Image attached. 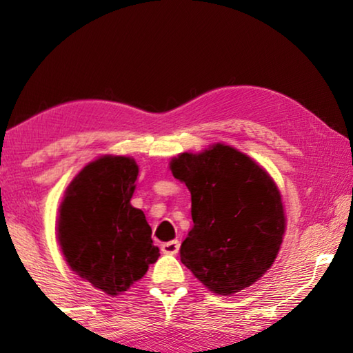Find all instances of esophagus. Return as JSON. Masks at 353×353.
Masks as SVG:
<instances>
[{"label":"esophagus","instance_id":"34e87169","mask_svg":"<svg viewBox=\"0 0 353 353\" xmlns=\"http://www.w3.org/2000/svg\"><path fill=\"white\" fill-rule=\"evenodd\" d=\"M179 248H181V243H179L177 240L163 243L162 246H160V249H162V252L166 254V255H176L179 252Z\"/></svg>","mask_w":353,"mask_h":353}]
</instances>
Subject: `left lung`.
<instances>
[{
	"label": "left lung",
	"instance_id": "obj_1",
	"mask_svg": "<svg viewBox=\"0 0 353 353\" xmlns=\"http://www.w3.org/2000/svg\"><path fill=\"white\" fill-rule=\"evenodd\" d=\"M170 168L191 193L193 229L181 246V261L221 296L255 283L276 260L286 227L272 177L221 143L177 155Z\"/></svg>",
	"mask_w": 353,
	"mask_h": 353
}]
</instances>
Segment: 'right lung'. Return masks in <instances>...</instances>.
<instances>
[{
  "label": "right lung",
  "mask_w": 353,
  "mask_h": 353,
  "mask_svg": "<svg viewBox=\"0 0 353 353\" xmlns=\"http://www.w3.org/2000/svg\"><path fill=\"white\" fill-rule=\"evenodd\" d=\"M139 165L103 155L83 166L59 208L57 241L70 270L94 288L118 296L157 261L145 213L130 205Z\"/></svg>",
  "instance_id": "1"
}]
</instances>
